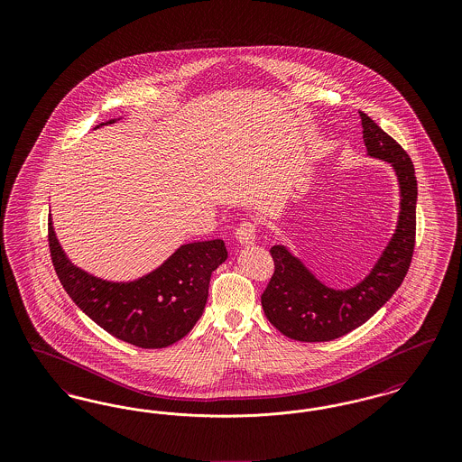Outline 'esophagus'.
<instances>
[{
    "mask_svg": "<svg viewBox=\"0 0 462 462\" xmlns=\"http://www.w3.org/2000/svg\"><path fill=\"white\" fill-rule=\"evenodd\" d=\"M236 239L241 242L242 245L254 244V239H256V226H254V223H251V221L241 223L237 226V230H236Z\"/></svg>",
    "mask_w": 462,
    "mask_h": 462,
    "instance_id": "1",
    "label": "esophagus"
}]
</instances>
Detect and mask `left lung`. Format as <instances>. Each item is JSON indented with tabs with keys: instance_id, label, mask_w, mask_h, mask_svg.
Wrapping results in <instances>:
<instances>
[{
	"instance_id": "obj_1",
	"label": "left lung",
	"mask_w": 462,
	"mask_h": 462,
	"mask_svg": "<svg viewBox=\"0 0 462 462\" xmlns=\"http://www.w3.org/2000/svg\"><path fill=\"white\" fill-rule=\"evenodd\" d=\"M367 154L390 162L400 185V215L395 234L373 272L355 287L322 284L284 245H273V275L262 294L270 324L284 336L305 341H332L365 324L403 282L416 245L418 180L409 154L373 119L360 112Z\"/></svg>"
}]
</instances>
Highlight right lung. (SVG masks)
<instances>
[{
	"instance_id": "right-lung-1",
	"label": "right lung",
	"mask_w": 462,
	"mask_h": 462,
	"mask_svg": "<svg viewBox=\"0 0 462 462\" xmlns=\"http://www.w3.org/2000/svg\"><path fill=\"white\" fill-rule=\"evenodd\" d=\"M48 244L57 277L72 301L114 337L149 350L166 348L192 330L206 307L211 273L228 256L221 239L190 242L149 275L109 282L67 260L51 218Z\"/></svg>"
}]
</instances>
